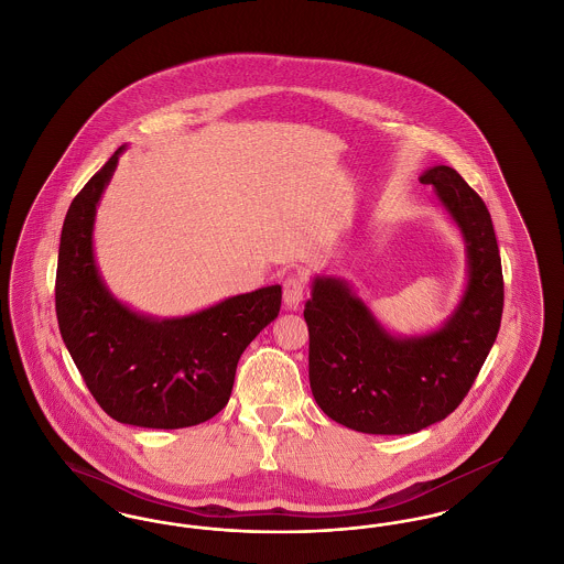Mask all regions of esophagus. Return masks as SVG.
Masks as SVG:
<instances>
[{"label": "esophagus", "instance_id": "1", "mask_svg": "<svg viewBox=\"0 0 564 564\" xmlns=\"http://www.w3.org/2000/svg\"><path fill=\"white\" fill-rule=\"evenodd\" d=\"M304 290H306V281L300 274H290L283 281V302L288 308H297V304L304 297Z\"/></svg>", "mask_w": 564, "mask_h": 564}]
</instances>
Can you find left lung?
Returning <instances> with one entry per match:
<instances>
[{"label": "left lung", "mask_w": 564, "mask_h": 564, "mask_svg": "<svg viewBox=\"0 0 564 564\" xmlns=\"http://www.w3.org/2000/svg\"><path fill=\"white\" fill-rule=\"evenodd\" d=\"M421 184L435 188L467 242V288L448 322L425 336H391L336 276H315L304 306L315 402L361 433H416L455 412L501 325V256L482 198L444 164L427 169Z\"/></svg>", "instance_id": "left-lung-1"}]
</instances>
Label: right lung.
I'll use <instances>...</instances> for the list:
<instances>
[{"label": "right lung", "instance_id": "obj_1", "mask_svg": "<svg viewBox=\"0 0 564 564\" xmlns=\"http://www.w3.org/2000/svg\"><path fill=\"white\" fill-rule=\"evenodd\" d=\"M122 150L88 180L65 215L54 285L58 329L88 391L113 421L192 427L230 400L242 350L279 315L281 285L177 319L145 317L118 302L95 264L93 226Z\"/></svg>", "mask_w": 564, "mask_h": 564}]
</instances>
